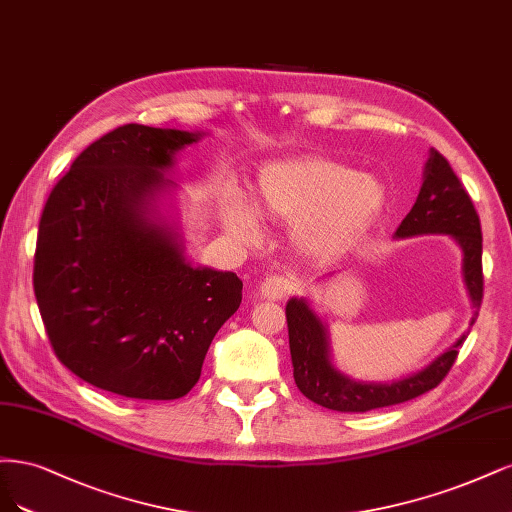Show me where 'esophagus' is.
<instances>
[{"mask_svg":"<svg viewBox=\"0 0 512 512\" xmlns=\"http://www.w3.org/2000/svg\"><path fill=\"white\" fill-rule=\"evenodd\" d=\"M295 287H298L295 285V280H291L287 276H270L261 283L259 293L263 300H283Z\"/></svg>","mask_w":512,"mask_h":512,"instance_id":"34e87169","label":"esophagus"}]
</instances>
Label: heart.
<instances>
[{
    "label": "heart",
    "instance_id": "heart-1",
    "mask_svg": "<svg viewBox=\"0 0 512 512\" xmlns=\"http://www.w3.org/2000/svg\"><path fill=\"white\" fill-rule=\"evenodd\" d=\"M387 189L376 176L327 157H298L268 163L257 176L255 207L227 195L221 217L227 232L257 242L259 217L293 227V240L308 257H332L381 219Z\"/></svg>",
    "mask_w": 512,
    "mask_h": 512
}]
</instances>
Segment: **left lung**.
Instances as JSON below:
<instances>
[{"label": "left lung", "instance_id": "1", "mask_svg": "<svg viewBox=\"0 0 512 512\" xmlns=\"http://www.w3.org/2000/svg\"><path fill=\"white\" fill-rule=\"evenodd\" d=\"M425 234L451 236L464 255V283L472 302L470 327L478 317L483 300V234L481 221L474 210L470 195L459 183L449 161L430 148L425 161L423 185L415 206L410 208L402 225L395 229V238H412ZM289 349L293 361V378L298 389L319 406L338 412H366L383 406L402 404L419 398L425 391L440 385L455 364L459 346L468 338V332L440 353L430 366L408 374L391 383L355 381L340 372L332 361L327 325L310 306L306 298H291L287 302Z\"/></svg>", "mask_w": 512, "mask_h": 512}]
</instances>
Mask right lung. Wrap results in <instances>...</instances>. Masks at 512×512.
<instances>
[{
	"mask_svg": "<svg viewBox=\"0 0 512 512\" xmlns=\"http://www.w3.org/2000/svg\"><path fill=\"white\" fill-rule=\"evenodd\" d=\"M202 131L129 123L82 151L42 212L34 291L61 364L136 400H178L242 302L234 272L195 266L163 214L176 153Z\"/></svg>",
	"mask_w": 512,
	"mask_h": 512,
	"instance_id": "obj_1",
	"label": "right lung"
}]
</instances>
